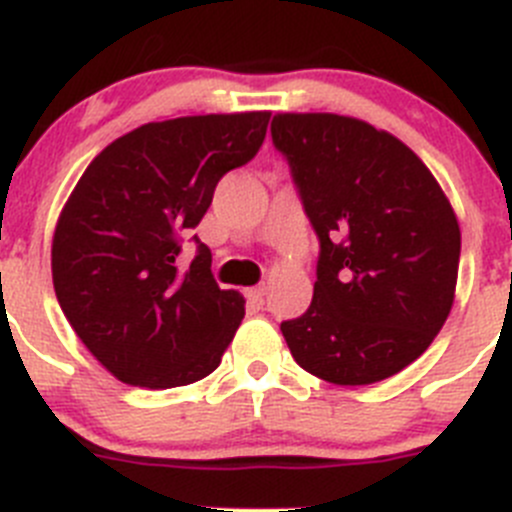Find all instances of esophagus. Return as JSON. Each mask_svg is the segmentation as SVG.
<instances>
[{"label":"esophagus","mask_w":512,"mask_h":512,"mask_svg":"<svg viewBox=\"0 0 512 512\" xmlns=\"http://www.w3.org/2000/svg\"><path fill=\"white\" fill-rule=\"evenodd\" d=\"M247 298H250L252 303H262V300H265V285H257V288L247 290Z\"/></svg>","instance_id":"34e87169"}]
</instances>
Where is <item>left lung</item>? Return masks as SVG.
I'll use <instances>...</instances> for the list:
<instances>
[{
	"label": "left lung",
	"mask_w": 512,
	"mask_h": 512,
	"mask_svg": "<svg viewBox=\"0 0 512 512\" xmlns=\"http://www.w3.org/2000/svg\"><path fill=\"white\" fill-rule=\"evenodd\" d=\"M270 133L321 240L313 303L280 326L290 353L338 386L399 374L455 303L460 224L450 199L407 143L358 118L278 113Z\"/></svg>",
	"instance_id": "1"
}]
</instances>
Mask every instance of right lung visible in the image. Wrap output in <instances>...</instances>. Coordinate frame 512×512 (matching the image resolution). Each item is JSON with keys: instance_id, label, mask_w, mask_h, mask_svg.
I'll return each mask as SVG.
<instances>
[{"instance_id": "obj_1", "label": "right lung", "mask_w": 512, "mask_h": 512, "mask_svg": "<svg viewBox=\"0 0 512 512\" xmlns=\"http://www.w3.org/2000/svg\"><path fill=\"white\" fill-rule=\"evenodd\" d=\"M267 111L146 123L105 146L62 207L52 237L57 303L118 381L146 389L212 374L245 318L219 290L212 252L179 270V234L207 214L214 186L265 141Z\"/></svg>"}]
</instances>
